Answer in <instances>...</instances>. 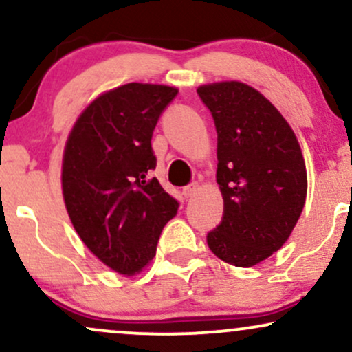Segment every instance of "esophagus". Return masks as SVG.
Here are the masks:
<instances>
[{
	"label": "esophagus",
	"instance_id": "1",
	"mask_svg": "<svg viewBox=\"0 0 352 352\" xmlns=\"http://www.w3.org/2000/svg\"><path fill=\"white\" fill-rule=\"evenodd\" d=\"M197 188H199V184H197V182H193V184H190V185H187V187L182 188V195H184L185 199H190V197L197 192Z\"/></svg>",
	"mask_w": 352,
	"mask_h": 352
}]
</instances>
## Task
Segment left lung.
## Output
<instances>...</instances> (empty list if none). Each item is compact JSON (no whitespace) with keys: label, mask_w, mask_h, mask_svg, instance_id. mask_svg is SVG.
I'll return each mask as SVG.
<instances>
[{"label":"left lung","mask_w":352,"mask_h":352,"mask_svg":"<svg viewBox=\"0 0 352 352\" xmlns=\"http://www.w3.org/2000/svg\"><path fill=\"white\" fill-rule=\"evenodd\" d=\"M215 120L223 220L207 235L225 263L250 268L286 243L302 212L308 175L292 125L260 91L221 80L197 89Z\"/></svg>","instance_id":"left-lung-1"}]
</instances>
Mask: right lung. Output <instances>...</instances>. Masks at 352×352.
I'll return each mask as SVG.
<instances>
[{"mask_svg":"<svg viewBox=\"0 0 352 352\" xmlns=\"http://www.w3.org/2000/svg\"><path fill=\"white\" fill-rule=\"evenodd\" d=\"M177 92L142 82L102 92L80 112L64 145L60 185L72 227L92 254L124 276L151 263L179 210L151 177L153 129Z\"/></svg>","mask_w":352,"mask_h":352,"instance_id":"add662e5","label":"right lung"}]
</instances>
